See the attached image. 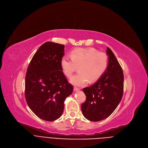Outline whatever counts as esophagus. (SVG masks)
Here are the masks:
<instances>
[{
	"mask_svg": "<svg viewBox=\"0 0 148 148\" xmlns=\"http://www.w3.org/2000/svg\"><path fill=\"white\" fill-rule=\"evenodd\" d=\"M79 90V88H78V87H74V91H78V90Z\"/></svg>",
	"mask_w": 148,
	"mask_h": 148,
	"instance_id": "esophagus-1",
	"label": "esophagus"
}]
</instances>
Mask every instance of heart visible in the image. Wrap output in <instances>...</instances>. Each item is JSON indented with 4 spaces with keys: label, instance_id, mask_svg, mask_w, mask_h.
<instances>
[{
    "label": "heart",
    "instance_id": "1",
    "mask_svg": "<svg viewBox=\"0 0 148 148\" xmlns=\"http://www.w3.org/2000/svg\"><path fill=\"white\" fill-rule=\"evenodd\" d=\"M70 57H63L61 66L67 77H71L79 66V73L70 79L72 84L78 86L87 84L90 80L96 81L109 65L108 56L93 48H76L71 52Z\"/></svg>",
    "mask_w": 148,
    "mask_h": 148
}]
</instances>
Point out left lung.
Here are the masks:
<instances>
[{
    "label": "left lung",
    "instance_id": "obj_1",
    "mask_svg": "<svg viewBox=\"0 0 148 148\" xmlns=\"http://www.w3.org/2000/svg\"><path fill=\"white\" fill-rule=\"evenodd\" d=\"M107 69L98 81L83 89L86 100L82 104L84 116L97 122L108 117L116 109L123 97L124 75L122 67L112 50L107 47Z\"/></svg>",
    "mask_w": 148,
    "mask_h": 148
}]
</instances>
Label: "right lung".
I'll use <instances>...</instances> for the list:
<instances>
[{"instance_id":"1","label":"right lung","mask_w":148,"mask_h":148,"mask_svg":"<svg viewBox=\"0 0 148 148\" xmlns=\"http://www.w3.org/2000/svg\"><path fill=\"white\" fill-rule=\"evenodd\" d=\"M64 47L52 42L42 44L33 56L25 77L26 103L38 117L49 122L61 116L65 99L73 91L61 66Z\"/></svg>"}]
</instances>
